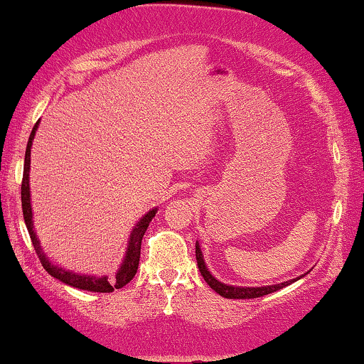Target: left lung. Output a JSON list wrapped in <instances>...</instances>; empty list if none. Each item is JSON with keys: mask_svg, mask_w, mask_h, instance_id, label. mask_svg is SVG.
Segmentation results:
<instances>
[{"mask_svg": "<svg viewBox=\"0 0 364 364\" xmlns=\"http://www.w3.org/2000/svg\"><path fill=\"white\" fill-rule=\"evenodd\" d=\"M195 256H197L198 269H200V274L203 276L205 282H207L215 292L220 294L221 297H226V299H256V297H262V296H267V294H271V292L279 291V289L289 286V284H292L294 281H297V279H299L297 277V279H292V281L276 284V286H267V287H233V286H226V284H221L220 281H217V279H215L212 274H210V271L207 269L198 243L195 245Z\"/></svg>", "mask_w": 364, "mask_h": 364, "instance_id": "1", "label": "left lung"}]
</instances>
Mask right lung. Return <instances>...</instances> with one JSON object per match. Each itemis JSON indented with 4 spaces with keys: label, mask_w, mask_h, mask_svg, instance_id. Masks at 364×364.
Listing matches in <instances>:
<instances>
[{
    "label": "right lung",
    "mask_w": 364,
    "mask_h": 364,
    "mask_svg": "<svg viewBox=\"0 0 364 364\" xmlns=\"http://www.w3.org/2000/svg\"><path fill=\"white\" fill-rule=\"evenodd\" d=\"M38 124H34L33 131H31L29 141H28V147H26V156H24V171H23V182H21V203H23V215H24V223L28 226L31 241H33V246L36 252H38V257L41 261V264L44 266V269L50 274L52 277L59 279L64 284H68V286L77 287V289H83V291H90V292H113L114 289H121L126 286L131 279L136 276V271H138V264H139V256H141V241H143V236L146 233L147 226H149L151 220L154 218V215L157 210H151L147 212L136 228L133 230L129 238V245H128V251H126V257L124 262L121 264L119 271L117 272V277L114 279H108V277H95V276H83V274H75L70 271L62 269V267H57L52 264V262L47 259L44 252L41 250L39 240L34 233V226H33V212H31V195H29V164H31V146H33V139L36 134V129H38Z\"/></svg>",
    "instance_id": "right-lung-1"
}]
</instances>
